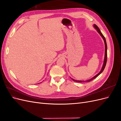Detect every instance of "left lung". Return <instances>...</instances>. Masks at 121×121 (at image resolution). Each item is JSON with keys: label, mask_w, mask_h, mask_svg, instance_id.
<instances>
[{"label": "left lung", "mask_w": 121, "mask_h": 121, "mask_svg": "<svg viewBox=\"0 0 121 121\" xmlns=\"http://www.w3.org/2000/svg\"><path fill=\"white\" fill-rule=\"evenodd\" d=\"M94 26L95 28V29H96L97 31H98V32L100 34V35L101 36V37H102V38L104 39V44H105V57H104V65H103V66H102V69H101V71H100L99 73H98V74H97L95 76H94V77H93L92 78H91V79H90V80H87V81H78V80H74V79H72V80H73V81H75V82H80V83H81V82H90V81H92V80H93L95 78H96L97 76H98L99 75L101 74V73L102 72H103V71L104 70V68H105L106 64H107V42H106V40H105V37H104V36L103 35V34H102L101 33V32H100V30H99V28L96 25H94Z\"/></svg>", "instance_id": "8db88e82"}]
</instances>
